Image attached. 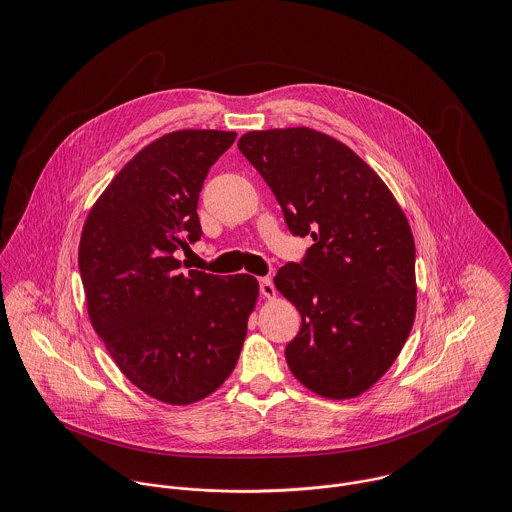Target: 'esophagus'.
I'll use <instances>...</instances> for the list:
<instances>
[{
	"label": "esophagus",
	"mask_w": 512,
	"mask_h": 512,
	"mask_svg": "<svg viewBox=\"0 0 512 512\" xmlns=\"http://www.w3.org/2000/svg\"><path fill=\"white\" fill-rule=\"evenodd\" d=\"M258 284H260V293H262L264 297H268V299L276 297V288H274V284H272L270 278H260Z\"/></svg>",
	"instance_id": "esophagus-1"
}]
</instances>
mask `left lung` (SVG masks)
I'll list each match as a JSON object with an SVG mask.
<instances>
[{
    "label": "left lung",
    "mask_w": 512,
    "mask_h": 512,
    "mask_svg": "<svg viewBox=\"0 0 512 512\" xmlns=\"http://www.w3.org/2000/svg\"><path fill=\"white\" fill-rule=\"evenodd\" d=\"M238 149L276 195L293 234L313 238L305 260L274 278L301 315L288 366L323 398H357L396 361L414 325L408 219L376 171L327 134L248 132Z\"/></svg>",
    "instance_id": "obj_1"
}]
</instances>
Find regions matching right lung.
<instances>
[{
	"mask_svg": "<svg viewBox=\"0 0 512 512\" xmlns=\"http://www.w3.org/2000/svg\"><path fill=\"white\" fill-rule=\"evenodd\" d=\"M234 140L220 130L157 138L112 179L80 234L94 331L134 386L173 406L207 398L230 376L258 301L254 276L183 274L175 258L201 238L203 181Z\"/></svg>",
	"mask_w": 512,
	"mask_h": 512,
	"instance_id": "right-lung-1",
	"label": "right lung"
}]
</instances>
